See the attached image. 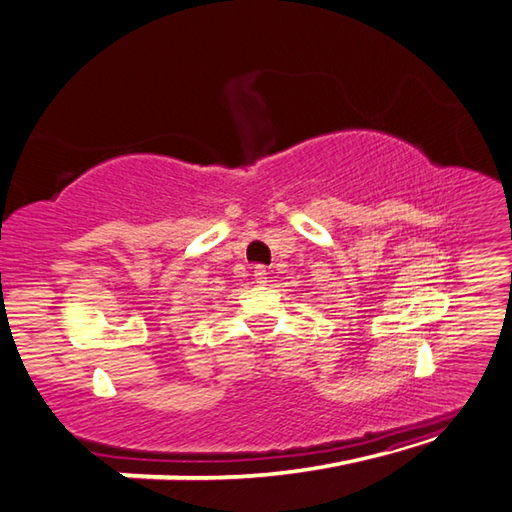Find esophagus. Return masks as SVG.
<instances>
[{"mask_svg": "<svg viewBox=\"0 0 512 512\" xmlns=\"http://www.w3.org/2000/svg\"><path fill=\"white\" fill-rule=\"evenodd\" d=\"M255 282L257 284H266L268 282V270H266V266H255Z\"/></svg>", "mask_w": 512, "mask_h": 512, "instance_id": "34e87169", "label": "esophagus"}]
</instances>
